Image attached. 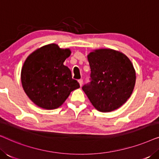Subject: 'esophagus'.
I'll return each mask as SVG.
<instances>
[{"mask_svg":"<svg viewBox=\"0 0 159 159\" xmlns=\"http://www.w3.org/2000/svg\"><path fill=\"white\" fill-rule=\"evenodd\" d=\"M78 82H79V84H80V87H82V84H83V80H82V79H80V80H78Z\"/></svg>","mask_w":159,"mask_h":159,"instance_id":"esophagus-1","label":"esophagus"}]
</instances>
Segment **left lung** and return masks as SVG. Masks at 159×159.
Segmentation results:
<instances>
[{
    "instance_id": "obj_1",
    "label": "left lung",
    "mask_w": 159,
    "mask_h": 159,
    "mask_svg": "<svg viewBox=\"0 0 159 159\" xmlns=\"http://www.w3.org/2000/svg\"><path fill=\"white\" fill-rule=\"evenodd\" d=\"M90 82L82 90L101 112L116 110L127 101L135 84V71L127 56L112 49H98L88 56Z\"/></svg>"
}]
</instances>
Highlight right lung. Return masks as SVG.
<instances>
[{"label":"right lung","mask_w":159,"mask_h":159,"mask_svg":"<svg viewBox=\"0 0 159 159\" xmlns=\"http://www.w3.org/2000/svg\"><path fill=\"white\" fill-rule=\"evenodd\" d=\"M69 49L56 44L41 47L27 58L21 69V80L29 98L39 107L51 110L64 103L71 91L80 88L64 62Z\"/></svg>","instance_id":"obj_1"}]
</instances>
